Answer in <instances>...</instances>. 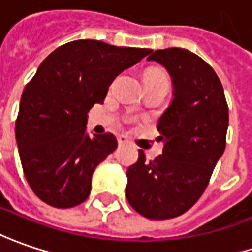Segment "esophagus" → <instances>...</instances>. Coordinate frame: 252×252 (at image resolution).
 Returning a JSON list of instances; mask_svg holds the SVG:
<instances>
[{
    "label": "esophagus",
    "mask_w": 252,
    "mask_h": 252,
    "mask_svg": "<svg viewBox=\"0 0 252 252\" xmlns=\"http://www.w3.org/2000/svg\"><path fill=\"white\" fill-rule=\"evenodd\" d=\"M117 141H118V145H126V144H128V138L126 135H120V137L117 138Z\"/></svg>",
    "instance_id": "obj_1"
}]
</instances>
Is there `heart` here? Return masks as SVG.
I'll return each instance as SVG.
<instances>
[{
  "label": "heart",
  "mask_w": 252,
  "mask_h": 252,
  "mask_svg": "<svg viewBox=\"0 0 252 252\" xmlns=\"http://www.w3.org/2000/svg\"><path fill=\"white\" fill-rule=\"evenodd\" d=\"M145 80H168V76L162 70L151 69L145 73Z\"/></svg>",
  "instance_id": "b5f03b06"
}]
</instances>
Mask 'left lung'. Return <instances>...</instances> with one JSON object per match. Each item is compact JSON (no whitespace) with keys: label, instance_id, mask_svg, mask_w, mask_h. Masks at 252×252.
<instances>
[{"label":"left lung","instance_id":"obj_1","mask_svg":"<svg viewBox=\"0 0 252 252\" xmlns=\"http://www.w3.org/2000/svg\"><path fill=\"white\" fill-rule=\"evenodd\" d=\"M148 61L169 71L173 101L158 123L162 154L148 160L139 149L126 170V196L141 216L166 220L188 212L206 190L224 152L228 105L213 67L190 50H155Z\"/></svg>","mask_w":252,"mask_h":252}]
</instances>
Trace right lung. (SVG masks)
I'll return each mask as SVG.
<instances>
[{"label":"right lung","mask_w":252,"mask_h":252,"mask_svg":"<svg viewBox=\"0 0 252 252\" xmlns=\"http://www.w3.org/2000/svg\"><path fill=\"white\" fill-rule=\"evenodd\" d=\"M151 52L80 39L40 63L21 97L15 137L28 185L42 202L69 209L89 197L94 169L117 139L110 132L89 137L87 113L121 71Z\"/></svg>","instance_id":"1"}]
</instances>
